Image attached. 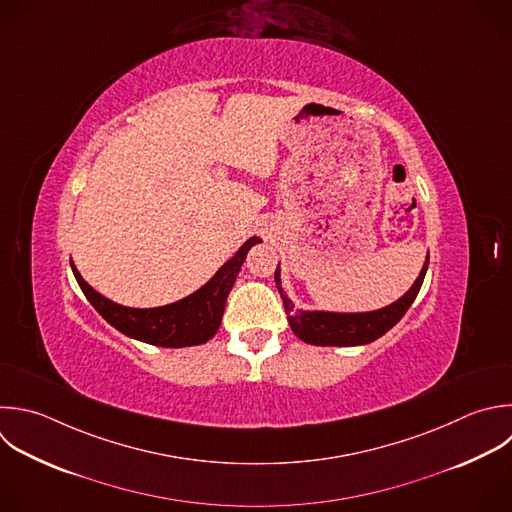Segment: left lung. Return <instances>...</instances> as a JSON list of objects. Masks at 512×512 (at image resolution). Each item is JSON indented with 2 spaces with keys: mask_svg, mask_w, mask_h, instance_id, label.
Segmentation results:
<instances>
[{
  "mask_svg": "<svg viewBox=\"0 0 512 512\" xmlns=\"http://www.w3.org/2000/svg\"><path fill=\"white\" fill-rule=\"evenodd\" d=\"M426 270H428V254L414 284L392 304L382 306L378 310H370V312H330V310L296 308L282 288L280 264L276 268L274 280L284 300L288 324L302 342L314 344V346H362L386 334L406 314L416 294L420 292Z\"/></svg>",
  "mask_w": 512,
  "mask_h": 512,
  "instance_id": "8db88e82",
  "label": "left lung"
}]
</instances>
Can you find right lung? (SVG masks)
<instances>
[{"instance_id": "right-lung-1", "label": "right lung", "mask_w": 512, "mask_h": 512, "mask_svg": "<svg viewBox=\"0 0 512 512\" xmlns=\"http://www.w3.org/2000/svg\"><path fill=\"white\" fill-rule=\"evenodd\" d=\"M258 236L246 240L238 252L224 262V266L190 296L156 308H132L122 306L98 290H94L78 272L74 260H70L72 272L90 300V304L122 334L164 348H184L208 342L220 328L228 294L236 282V276L252 246L260 244Z\"/></svg>"}]
</instances>
